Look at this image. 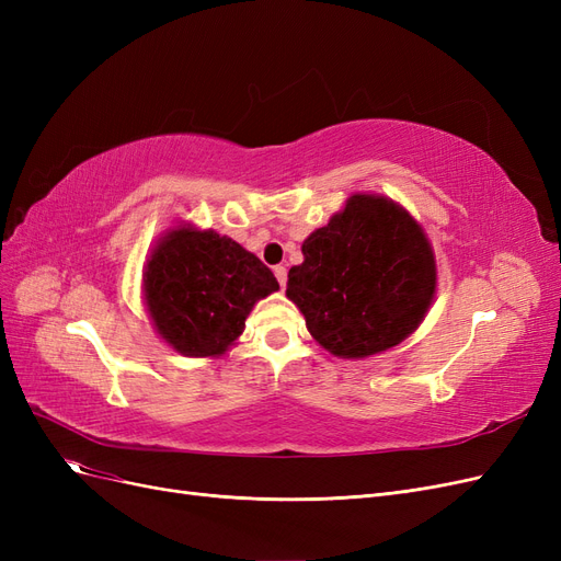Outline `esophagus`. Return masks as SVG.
I'll return each instance as SVG.
<instances>
[{
    "mask_svg": "<svg viewBox=\"0 0 561 561\" xmlns=\"http://www.w3.org/2000/svg\"><path fill=\"white\" fill-rule=\"evenodd\" d=\"M274 274H276L280 287H285V283H287V271H285V266H274Z\"/></svg>",
    "mask_w": 561,
    "mask_h": 561,
    "instance_id": "obj_1",
    "label": "esophagus"
}]
</instances>
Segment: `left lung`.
<instances>
[{
    "mask_svg": "<svg viewBox=\"0 0 561 561\" xmlns=\"http://www.w3.org/2000/svg\"><path fill=\"white\" fill-rule=\"evenodd\" d=\"M287 299L316 342L336 358L363 360L402 344L426 318L437 264L426 231L398 201L353 194L301 243Z\"/></svg>",
    "mask_w": 561,
    "mask_h": 561,
    "instance_id": "8db88e82",
    "label": "left lung"
}]
</instances>
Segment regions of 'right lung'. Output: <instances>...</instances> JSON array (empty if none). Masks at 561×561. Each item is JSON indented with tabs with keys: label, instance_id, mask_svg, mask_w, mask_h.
<instances>
[{
	"label": "right lung",
	"instance_id": "right-lung-1",
	"mask_svg": "<svg viewBox=\"0 0 561 561\" xmlns=\"http://www.w3.org/2000/svg\"><path fill=\"white\" fill-rule=\"evenodd\" d=\"M278 290L257 254L215 229H165L142 266V299L157 334L186 358H219L254 304Z\"/></svg>",
	"mask_w": 561,
	"mask_h": 561
}]
</instances>
